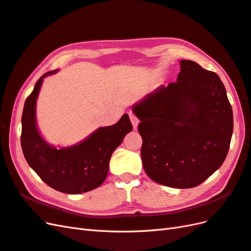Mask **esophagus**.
Listing matches in <instances>:
<instances>
[{
	"label": "esophagus",
	"instance_id": "obj_1",
	"mask_svg": "<svg viewBox=\"0 0 251 251\" xmlns=\"http://www.w3.org/2000/svg\"><path fill=\"white\" fill-rule=\"evenodd\" d=\"M129 118H130V121H131V123H132L133 129L137 130V129H138V125H139V120H138V118L135 117L132 112L129 113Z\"/></svg>",
	"mask_w": 251,
	"mask_h": 251
}]
</instances>
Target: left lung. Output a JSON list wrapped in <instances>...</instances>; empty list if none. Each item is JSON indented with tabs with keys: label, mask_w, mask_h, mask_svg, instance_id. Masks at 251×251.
Instances as JSON below:
<instances>
[{
	"label": "left lung",
	"mask_w": 251,
	"mask_h": 251,
	"mask_svg": "<svg viewBox=\"0 0 251 251\" xmlns=\"http://www.w3.org/2000/svg\"><path fill=\"white\" fill-rule=\"evenodd\" d=\"M176 83L160 86L132 106L140 120L141 156L152 181L173 188L202 184L226 159L233 116L216 73L180 62Z\"/></svg>",
	"instance_id": "1"
}]
</instances>
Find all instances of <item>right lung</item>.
I'll use <instances>...</instances> for the list:
<instances>
[{
    "label": "right lung",
    "mask_w": 251,
    "mask_h": 251,
    "mask_svg": "<svg viewBox=\"0 0 251 251\" xmlns=\"http://www.w3.org/2000/svg\"><path fill=\"white\" fill-rule=\"evenodd\" d=\"M56 73L58 69L43 75L26 99L21 145L27 163L48 186L64 193L78 195L102 185L108 174L112 152L132 130V125L125 113L118 123L98 128L75 145L55 147L48 144L39 132L35 107L44 77Z\"/></svg>",
    "instance_id": "obj_1"
}]
</instances>
